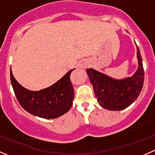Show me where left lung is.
Instances as JSON below:
<instances>
[{"label": "left lung", "instance_id": "8db88e82", "mask_svg": "<svg viewBox=\"0 0 155 155\" xmlns=\"http://www.w3.org/2000/svg\"><path fill=\"white\" fill-rule=\"evenodd\" d=\"M139 67L130 77L115 79L90 68L86 72L98 103L108 110L119 111L132 104L140 95L144 82V69L140 49L137 46Z\"/></svg>", "mask_w": 155, "mask_h": 155}]
</instances>
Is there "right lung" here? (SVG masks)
<instances>
[{"instance_id":"right-lung-1","label":"right lung","mask_w":155,"mask_h":155,"mask_svg":"<svg viewBox=\"0 0 155 155\" xmlns=\"http://www.w3.org/2000/svg\"><path fill=\"white\" fill-rule=\"evenodd\" d=\"M73 70L50 87L33 91L21 86L10 70L11 84L18 103L25 110L40 118H56L68 112L73 105L74 91L70 79Z\"/></svg>"}]
</instances>
